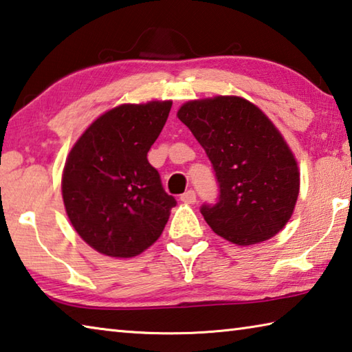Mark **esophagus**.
Segmentation results:
<instances>
[{"label":"esophagus","mask_w":352,"mask_h":352,"mask_svg":"<svg viewBox=\"0 0 352 352\" xmlns=\"http://www.w3.org/2000/svg\"><path fill=\"white\" fill-rule=\"evenodd\" d=\"M181 201L186 202V204H195L196 202L195 190H187V192L181 196Z\"/></svg>","instance_id":"obj_1"}]
</instances>
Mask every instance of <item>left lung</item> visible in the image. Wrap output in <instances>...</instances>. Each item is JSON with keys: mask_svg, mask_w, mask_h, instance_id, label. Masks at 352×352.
<instances>
[{"mask_svg": "<svg viewBox=\"0 0 352 352\" xmlns=\"http://www.w3.org/2000/svg\"><path fill=\"white\" fill-rule=\"evenodd\" d=\"M177 117L206 150L217 176V204L201 207L212 230L238 245L275 236L292 217L300 173L274 123L235 96L187 102Z\"/></svg>", "mask_w": 352, "mask_h": 352, "instance_id": "obj_1", "label": "left lung"}]
</instances>
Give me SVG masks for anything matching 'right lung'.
Returning a JSON list of instances; mask_svg holds the SVG:
<instances>
[{"instance_id":"1","label":"right lung","mask_w":352,"mask_h":352,"mask_svg":"<svg viewBox=\"0 0 352 352\" xmlns=\"http://www.w3.org/2000/svg\"><path fill=\"white\" fill-rule=\"evenodd\" d=\"M171 102L120 104L92 122L72 146L61 177L71 224L103 255L131 258L160 236L176 199L146 154Z\"/></svg>"}]
</instances>
